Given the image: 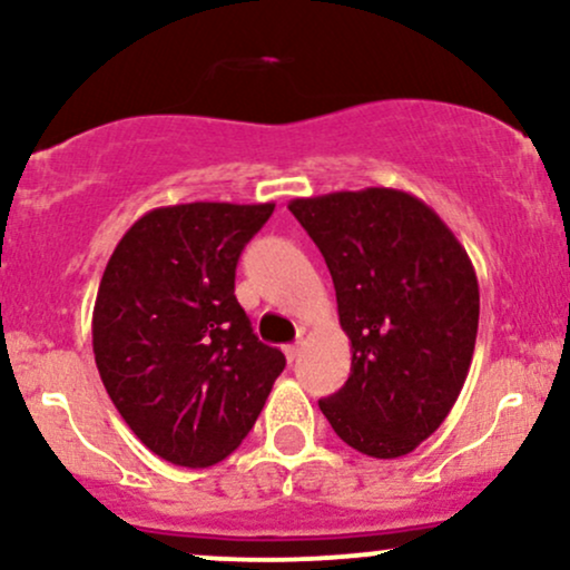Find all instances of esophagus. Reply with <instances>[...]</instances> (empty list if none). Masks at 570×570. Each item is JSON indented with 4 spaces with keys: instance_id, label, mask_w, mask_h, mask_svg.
Listing matches in <instances>:
<instances>
[{
    "instance_id": "esophagus-1",
    "label": "esophagus",
    "mask_w": 570,
    "mask_h": 570,
    "mask_svg": "<svg viewBox=\"0 0 570 570\" xmlns=\"http://www.w3.org/2000/svg\"><path fill=\"white\" fill-rule=\"evenodd\" d=\"M299 351H303V348H299V343H294V345H286V348H284V356H286V362H297V356H299Z\"/></svg>"
}]
</instances>
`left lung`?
Here are the masks:
<instances>
[{"instance_id":"obj_1","label":"left lung","mask_w":570,"mask_h":570,"mask_svg":"<svg viewBox=\"0 0 570 570\" xmlns=\"http://www.w3.org/2000/svg\"><path fill=\"white\" fill-rule=\"evenodd\" d=\"M289 212L324 254L353 353L348 381L318 407L358 453L407 455L442 426L472 367V259L440 214L404 189L294 198Z\"/></svg>"}]
</instances>
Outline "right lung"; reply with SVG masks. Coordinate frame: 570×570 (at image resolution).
I'll use <instances>...</instances> for the list:
<instances>
[{
	"mask_svg": "<svg viewBox=\"0 0 570 570\" xmlns=\"http://www.w3.org/2000/svg\"><path fill=\"white\" fill-rule=\"evenodd\" d=\"M276 203H179L130 225L94 305V353L122 421L163 461L214 466L286 367L235 299V265Z\"/></svg>",
	"mask_w": 570,
	"mask_h": 570,
	"instance_id": "right-lung-1",
	"label": "right lung"
}]
</instances>
